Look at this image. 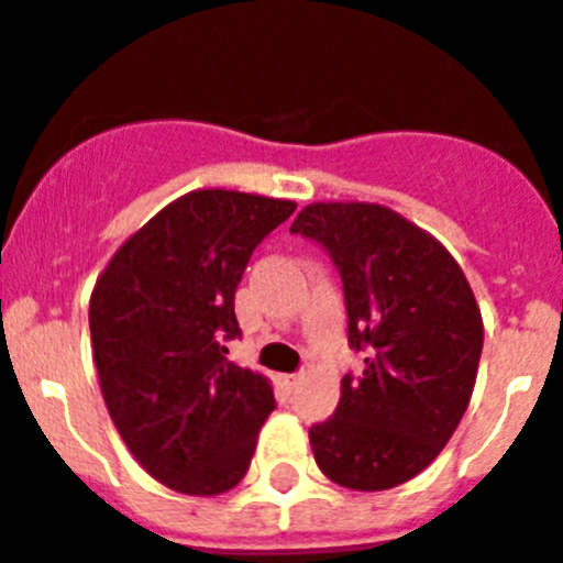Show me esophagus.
Wrapping results in <instances>:
<instances>
[{
    "instance_id": "1",
    "label": "esophagus",
    "mask_w": 563,
    "mask_h": 563,
    "mask_svg": "<svg viewBox=\"0 0 563 563\" xmlns=\"http://www.w3.org/2000/svg\"><path fill=\"white\" fill-rule=\"evenodd\" d=\"M301 383V375H278V386L285 391H292Z\"/></svg>"
}]
</instances>
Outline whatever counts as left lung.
Here are the masks:
<instances>
[{
    "instance_id": "obj_1",
    "label": "left lung",
    "mask_w": 563,
    "mask_h": 563,
    "mask_svg": "<svg viewBox=\"0 0 563 563\" xmlns=\"http://www.w3.org/2000/svg\"><path fill=\"white\" fill-rule=\"evenodd\" d=\"M292 233L318 239L343 278L350 346L363 375L343 377L330 420L310 429L327 479L389 490L437 460L460 426L482 355V312L440 239L377 202H312Z\"/></svg>"
}]
</instances>
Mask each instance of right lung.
Wrapping results in <instances>:
<instances>
[{"mask_svg":"<svg viewBox=\"0 0 563 563\" xmlns=\"http://www.w3.org/2000/svg\"><path fill=\"white\" fill-rule=\"evenodd\" d=\"M292 200L197 188L123 242L89 296L98 383L114 429L152 479L186 496L242 482L273 411L265 375L225 361L233 296L253 247Z\"/></svg>","mask_w":563,"mask_h":563,"instance_id":"add662e5","label":"right lung"}]
</instances>
